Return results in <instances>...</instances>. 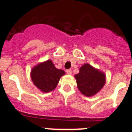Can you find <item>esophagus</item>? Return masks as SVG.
Listing matches in <instances>:
<instances>
[{"instance_id":"obj_1","label":"esophagus","mask_w":132,"mask_h":132,"mask_svg":"<svg viewBox=\"0 0 132 132\" xmlns=\"http://www.w3.org/2000/svg\"><path fill=\"white\" fill-rule=\"evenodd\" d=\"M67 73L68 75H71L72 74V71L71 69L67 70Z\"/></svg>"}]
</instances>
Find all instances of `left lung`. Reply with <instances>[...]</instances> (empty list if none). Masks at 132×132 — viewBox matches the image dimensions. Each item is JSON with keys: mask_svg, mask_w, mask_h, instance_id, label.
I'll return each instance as SVG.
<instances>
[{"mask_svg": "<svg viewBox=\"0 0 132 132\" xmlns=\"http://www.w3.org/2000/svg\"><path fill=\"white\" fill-rule=\"evenodd\" d=\"M78 89L86 96H93L104 86L106 75L88 63H85L75 75Z\"/></svg>", "mask_w": 132, "mask_h": 132, "instance_id": "left-lung-1", "label": "left lung"}]
</instances>
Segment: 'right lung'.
<instances>
[{
	"label": "right lung",
	"instance_id": "right-lung-1",
	"mask_svg": "<svg viewBox=\"0 0 132 132\" xmlns=\"http://www.w3.org/2000/svg\"><path fill=\"white\" fill-rule=\"evenodd\" d=\"M65 74L62 69H57L52 60L39 63L31 69L30 77L34 85L44 93L55 89L59 79Z\"/></svg>",
	"mask_w": 132,
	"mask_h": 132
}]
</instances>
